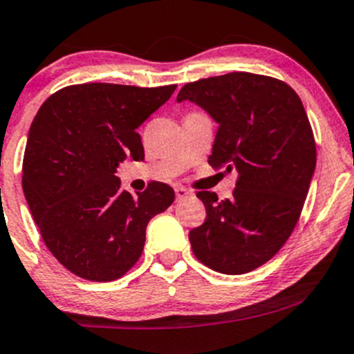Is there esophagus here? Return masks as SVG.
Segmentation results:
<instances>
[{"instance_id":"esophagus-1","label":"esophagus","mask_w":354,"mask_h":354,"mask_svg":"<svg viewBox=\"0 0 354 354\" xmlns=\"http://www.w3.org/2000/svg\"><path fill=\"white\" fill-rule=\"evenodd\" d=\"M176 196H177V199H185V197L192 196V191H191V189L184 187V185H177V187H176Z\"/></svg>"}]
</instances>
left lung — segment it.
I'll use <instances>...</instances> for the list:
<instances>
[{
	"label": "left lung",
	"instance_id": "8db88e82",
	"mask_svg": "<svg viewBox=\"0 0 354 354\" xmlns=\"http://www.w3.org/2000/svg\"><path fill=\"white\" fill-rule=\"evenodd\" d=\"M219 124L209 163L236 170L230 199L199 191L206 221L189 233L206 267L241 275L267 263L294 231L315 169V142L302 101L268 75L230 72L180 89Z\"/></svg>",
	"mask_w": 354,
	"mask_h": 354
}]
</instances>
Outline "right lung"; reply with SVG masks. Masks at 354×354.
Listing matches in <instances>:
<instances>
[{
	"label": "right lung",
	"mask_w": 354,
	"mask_h": 354,
	"mask_svg": "<svg viewBox=\"0 0 354 354\" xmlns=\"http://www.w3.org/2000/svg\"><path fill=\"white\" fill-rule=\"evenodd\" d=\"M176 84L67 86L33 118L24 157V192L41 239L74 275L93 282L120 279L142 257L147 224L176 199L163 182L131 196L115 176L145 150L136 128Z\"/></svg>",
	"instance_id": "obj_1"
}]
</instances>
